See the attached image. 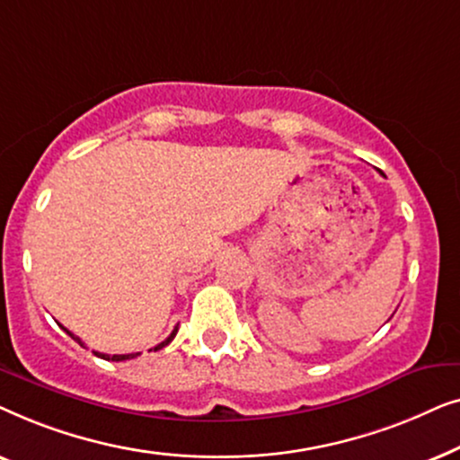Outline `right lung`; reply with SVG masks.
<instances>
[{"label":"right lung","instance_id":"add662e5","mask_svg":"<svg viewBox=\"0 0 460 460\" xmlns=\"http://www.w3.org/2000/svg\"><path fill=\"white\" fill-rule=\"evenodd\" d=\"M62 329H65V326H62ZM66 331V335L68 337H73L75 339V341H77L79 345H84V341H81V339L79 337H75L73 335V332L71 331H68V329H65ZM175 337V331L172 332V335H169L167 339H165V341H163V343H159V345H156V348L155 349H161V348H165V345H169V343H172V339ZM84 348H85V345H84ZM93 354H96V356H100V358H104V360H112V362H123V360H131V358H136V356H140V351H137V354H100V351H93Z\"/></svg>","mask_w":460,"mask_h":460}]
</instances>
